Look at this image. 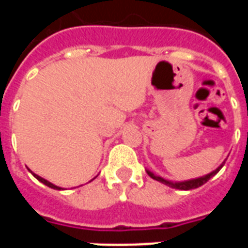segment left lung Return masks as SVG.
Returning <instances> with one entry per match:
<instances>
[{
    "label": "left lung",
    "instance_id": "left-lung-1",
    "mask_svg": "<svg viewBox=\"0 0 248 248\" xmlns=\"http://www.w3.org/2000/svg\"><path fill=\"white\" fill-rule=\"evenodd\" d=\"M223 165H224V162L220 165V166L217 167L214 171H211L210 174H206V175H203V177L194 178V179H188V181H182V182H172V181H167V179L159 177V175H156V174H154V172L150 171V170H146V172H147L153 179H155V181L163 183V185H166V186L171 187V188H178V190H194V188H198V187H201L202 185H204L210 178H213L214 175H215V174H217V172L223 167Z\"/></svg>",
    "mask_w": 248,
    "mask_h": 248
}]
</instances>
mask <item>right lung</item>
Here are the masks:
<instances>
[{
	"label": "right lung",
	"mask_w": 248,
	"mask_h": 248,
	"mask_svg": "<svg viewBox=\"0 0 248 248\" xmlns=\"http://www.w3.org/2000/svg\"><path fill=\"white\" fill-rule=\"evenodd\" d=\"M29 171L31 172V174L34 175V178H37V179H38V181H40L41 183H44V185H46V186H47V187H50V188H54V190H61V187L56 186V185H53V183L49 182V181H46V179H44V178L40 177V175H37V174H34V172L31 171L30 169H29Z\"/></svg>",
	"instance_id": "obj_1"
}]
</instances>
